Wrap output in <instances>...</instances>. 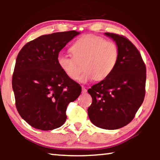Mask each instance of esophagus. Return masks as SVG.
<instances>
[{
  "instance_id": "1",
  "label": "esophagus",
  "mask_w": 160,
  "mask_h": 160,
  "mask_svg": "<svg viewBox=\"0 0 160 160\" xmlns=\"http://www.w3.org/2000/svg\"><path fill=\"white\" fill-rule=\"evenodd\" d=\"M87 89L85 88V87H84V86H82V93H86L87 92Z\"/></svg>"
}]
</instances>
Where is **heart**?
Here are the masks:
<instances>
[{
  "label": "heart",
  "instance_id": "1",
  "mask_svg": "<svg viewBox=\"0 0 160 160\" xmlns=\"http://www.w3.org/2000/svg\"><path fill=\"white\" fill-rule=\"evenodd\" d=\"M70 51L72 56L59 54L58 65L68 77L77 80L82 64L85 70L79 78L81 82L105 80L114 70L119 57L118 48L114 43L93 35L81 37Z\"/></svg>",
  "mask_w": 160,
  "mask_h": 160
}]
</instances>
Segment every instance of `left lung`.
Segmentation results:
<instances>
[{"label":"left lung","instance_id":"1","mask_svg":"<svg viewBox=\"0 0 160 160\" xmlns=\"http://www.w3.org/2000/svg\"><path fill=\"white\" fill-rule=\"evenodd\" d=\"M104 34L116 42L119 57L109 76L88 90L92 98L88 112L94 125L114 130L131 122L142 104L146 67L139 51L126 37L109 32Z\"/></svg>","mask_w":160,"mask_h":160}]
</instances>
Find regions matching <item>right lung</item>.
Wrapping results in <instances>:
<instances>
[{
    "label": "right lung",
    "instance_id": "right-lung-1",
    "mask_svg": "<svg viewBox=\"0 0 160 160\" xmlns=\"http://www.w3.org/2000/svg\"><path fill=\"white\" fill-rule=\"evenodd\" d=\"M75 30L40 36L22 48L16 59L12 85L19 114L34 128L51 131L66 122L70 102L81 87L61 69V50L79 34Z\"/></svg>",
    "mask_w": 160,
    "mask_h": 160
}]
</instances>
